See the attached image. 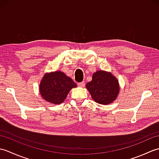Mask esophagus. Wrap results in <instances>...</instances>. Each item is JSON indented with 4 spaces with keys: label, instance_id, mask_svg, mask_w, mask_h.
Returning <instances> with one entry per match:
<instances>
[{
    "label": "esophagus",
    "instance_id": "34e87169",
    "mask_svg": "<svg viewBox=\"0 0 159 159\" xmlns=\"http://www.w3.org/2000/svg\"><path fill=\"white\" fill-rule=\"evenodd\" d=\"M85 82H80V83H77V85L79 86V87H85Z\"/></svg>",
    "mask_w": 159,
    "mask_h": 159
}]
</instances>
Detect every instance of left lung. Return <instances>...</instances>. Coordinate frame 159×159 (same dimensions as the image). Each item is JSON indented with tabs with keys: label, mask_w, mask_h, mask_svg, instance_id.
Listing matches in <instances>:
<instances>
[{
	"label": "left lung",
	"mask_w": 159,
	"mask_h": 159,
	"mask_svg": "<svg viewBox=\"0 0 159 159\" xmlns=\"http://www.w3.org/2000/svg\"><path fill=\"white\" fill-rule=\"evenodd\" d=\"M92 98L101 104H110L117 98L120 91L116 77L104 71H98L92 76V81L86 84Z\"/></svg>",
	"instance_id": "1"
}]
</instances>
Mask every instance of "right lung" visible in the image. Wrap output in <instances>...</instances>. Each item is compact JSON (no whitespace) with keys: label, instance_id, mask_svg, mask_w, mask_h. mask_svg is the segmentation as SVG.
I'll use <instances>...</instances> for the list:
<instances>
[{"label":"right lung","instance_id":"right-lung-1","mask_svg":"<svg viewBox=\"0 0 159 159\" xmlns=\"http://www.w3.org/2000/svg\"><path fill=\"white\" fill-rule=\"evenodd\" d=\"M76 87V84L72 79L58 71L43 76L39 85V91L44 100L57 104L63 102L70 90Z\"/></svg>","mask_w":159,"mask_h":159}]
</instances>
